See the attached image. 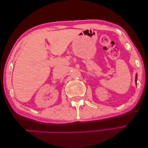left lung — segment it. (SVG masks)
<instances>
[{
    "mask_svg": "<svg viewBox=\"0 0 148 148\" xmlns=\"http://www.w3.org/2000/svg\"><path fill=\"white\" fill-rule=\"evenodd\" d=\"M136 81H137V75H136Z\"/></svg>",
    "mask_w": 148,
    "mask_h": 148,
    "instance_id": "1",
    "label": "left lung"
}]
</instances>
